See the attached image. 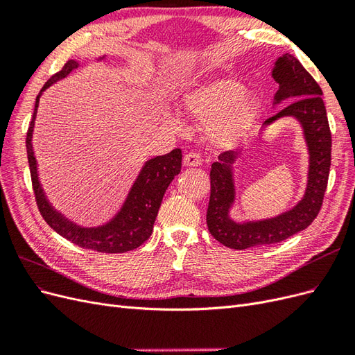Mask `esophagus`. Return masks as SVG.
Returning <instances> with one entry per match:
<instances>
[{"label": "esophagus", "mask_w": 355, "mask_h": 355, "mask_svg": "<svg viewBox=\"0 0 355 355\" xmlns=\"http://www.w3.org/2000/svg\"><path fill=\"white\" fill-rule=\"evenodd\" d=\"M201 164V157L196 153H188L184 157V166L187 167H197Z\"/></svg>", "instance_id": "obj_1"}]
</instances>
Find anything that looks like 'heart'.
Instances as JSON below:
<instances>
[{"label": "heart", "instance_id": "b5f03b06", "mask_svg": "<svg viewBox=\"0 0 355 355\" xmlns=\"http://www.w3.org/2000/svg\"><path fill=\"white\" fill-rule=\"evenodd\" d=\"M182 108L204 124L209 142L220 149H231L244 142L259 114V101L234 78H214L197 83L182 96ZM167 123L182 128L176 114H167Z\"/></svg>", "mask_w": 355, "mask_h": 355}]
</instances>
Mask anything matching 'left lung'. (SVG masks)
Returning a JSON list of instances; mask_svg holds the SVG:
<instances>
[{
  "label": "left lung",
  "instance_id": "8db88e82",
  "mask_svg": "<svg viewBox=\"0 0 355 355\" xmlns=\"http://www.w3.org/2000/svg\"><path fill=\"white\" fill-rule=\"evenodd\" d=\"M272 78L278 83L274 106L287 103L274 116L263 123L262 130L282 118H295L302 128L308 149V180L304 197L296 206L274 218L237 222L231 218L235 204V184L232 166L240 151L222 153L210 170V201L207 207V227L210 234L230 249L244 250L256 245L280 243L308 228L323 204L327 188L331 154V135L326 106L317 81L300 65V62L286 53L272 68Z\"/></svg>",
  "mask_w": 355,
  "mask_h": 355
}]
</instances>
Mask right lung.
<instances>
[{"label":"right lung","instance_id":"1","mask_svg":"<svg viewBox=\"0 0 355 355\" xmlns=\"http://www.w3.org/2000/svg\"><path fill=\"white\" fill-rule=\"evenodd\" d=\"M105 60V56L98 58L96 62ZM81 63L71 59L65 63L58 73L44 84L35 99V108L32 114V120L26 135V153L31 168L32 188L37 200L41 216L49 223V227L55 230L63 239L77 244L83 249H89L101 253H124L137 249L144 244L153 234L154 222L157 219L158 209L163 201L164 192L171 184V180L179 175L182 167V151L179 148L166 155H158L145 161L141 171L133 182L128 194L114 216L98 227H83L77 222L68 219L65 214L53 207L49 201L38 176V164L32 146V133H34L35 118L38 103L42 93L50 85L67 78L68 75L77 69Z\"/></svg>","mask_w":355,"mask_h":355}]
</instances>
